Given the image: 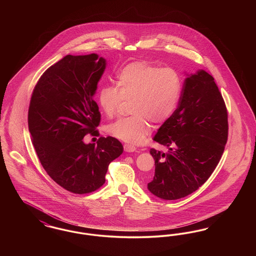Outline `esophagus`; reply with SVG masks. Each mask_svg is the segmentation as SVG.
<instances>
[{
	"mask_svg": "<svg viewBox=\"0 0 256 256\" xmlns=\"http://www.w3.org/2000/svg\"><path fill=\"white\" fill-rule=\"evenodd\" d=\"M124 150L126 152H134L136 150V148L134 145H130V144H124Z\"/></svg>",
	"mask_w": 256,
	"mask_h": 256,
	"instance_id": "obj_1",
	"label": "esophagus"
}]
</instances>
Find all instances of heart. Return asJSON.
<instances>
[{
  "instance_id": "b5f03b06",
  "label": "heart",
  "mask_w": 256,
  "mask_h": 256,
  "mask_svg": "<svg viewBox=\"0 0 256 256\" xmlns=\"http://www.w3.org/2000/svg\"><path fill=\"white\" fill-rule=\"evenodd\" d=\"M182 80L176 71L144 62L126 65L117 74L116 87L102 86L98 102L104 114L112 117L122 100H132L130 117L108 126L112 136L132 144L142 142L152 130V122L167 121L176 110L182 94Z\"/></svg>"
}]
</instances>
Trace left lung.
Listing matches in <instances>:
<instances>
[{
    "mask_svg": "<svg viewBox=\"0 0 256 256\" xmlns=\"http://www.w3.org/2000/svg\"><path fill=\"white\" fill-rule=\"evenodd\" d=\"M178 106L154 140L168 148H150L154 176L148 191L166 200L192 194L219 163L228 141V111L214 78L204 70L186 74Z\"/></svg>",
    "mask_w": 256,
    "mask_h": 256,
    "instance_id": "1",
    "label": "left lung"
}]
</instances>
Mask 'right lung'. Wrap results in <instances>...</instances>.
<instances>
[{"label":"right lung","mask_w":256,"mask_h":256,"mask_svg":"<svg viewBox=\"0 0 256 256\" xmlns=\"http://www.w3.org/2000/svg\"><path fill=\"white\" fill-rule=\"evenodd\" d=\"M106 67L97 54H67L41 76L30 98L28 122L37 156L52 180L74 194L98 189L124 150L111 136L97 145L84 141L100 121L94 96Z\"/></svg>","instance_id":"right-lung-1"}]
</instances>
